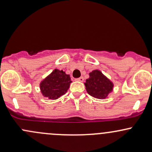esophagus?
Returning <instances> with one entry per match:
<instances>
[{
    "mask_svg": "<svg viewBox=\"0 0 152 152\" xmlns=\"http://www.w3.org/2000/svg\"><path fill=\"white\" fill-rule=\"evenodd\" d=\"M76 80L79 81V82H83V81H84V78H83V77H80L76 79Z\"/></svg>",
    "mask_w": 152,
    "mask_h": 152,
    "instance_id": "esophagus-1",
    "label": "esophagus"
}]
</instances>
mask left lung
I'll use <instances>...</instances> for the list:
<instances>
[{"label":"left lung","instance_id":"8db88e82","mask_svg":"<svg viewBox=\"0 0 152 152\" xmlns=\"http://www.w3.org/2000/svg\"><path fill=\"white\" fill-rule=\"evenodd\" d=\"M89 75L90 77L85 83L88 94L96 99L107 98L109 93L113 90V83L99 70H94L89 73Z\"/></svg>","mask_w":152,"mask_h":152}]
</instances>
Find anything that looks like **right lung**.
I'll return each mask as SVG.
<instances>
[{
  "instance_id": "1",
  "label": "right lung",
  "mask_w": 152,
  "mask_h": 152,
  "mask_svg": "<svg viewBox=\"0 0 152 152\" xmlns=\"http://www.w3.org/2000/svg\"><path fill=\"white\" fill-rule=\"evenodd\" d=\"M71 83L69 75L56 69L40 83V91L43 96L55 100L66 94Z\"/></svg>"
}]
</instances>
